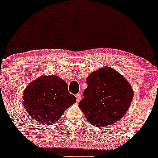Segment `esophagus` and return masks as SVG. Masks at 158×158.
I'll use <instances>...</instances> for the list:
<instances>
[{
    "label": "esophagus",
    "mask_w": 158,
    "mask_h": 158,
    "mask_svg": "<svg viewBox=\"0 0 158 158\" xmlns=\"http://www.w3.org/2000/svg\"><path fill=\"white\" fill-rule=\"evenodd\" d=\"M76 98H77V102H81V94H77V95H76Z\"/></svg>",
    "instance_id": "obj_1"
}]
</instances>
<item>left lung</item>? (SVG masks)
Instances as JSON below:
<instances>
[{
  "label": "left lung",
  "mask_w": 158,
  "mask_h": 158,
  "mask_svg": "<svg viewBox=\"0 0 158 158\" xmlns=\"http://www.w3.org/2000/svg\"><path fill=\"white\" fill-rule=\"evenodd\" d=\"M86 83L87 88L79 107L88 122L95 127H107L125 116L134 97V90L119 72L104 66L92 72Z\"/></svg>",
  "instance_id": "8db88e82"
}]
</instances>
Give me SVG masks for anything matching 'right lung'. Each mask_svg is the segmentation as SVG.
I'll return each mask as SVG.
<instances>
[{"label": "right lung", "mask_w": 158, "mask_h": 158, "mask_svg": "<svg viewBox=\"0 0 158 158\" xmlns=\"http://www.w3.org/2000/svg\"><path fill=\"white\" fill-rule=\"evenodd\" d=\"M23 106L35 121L50 125L61 118L64 111L76 102L69 93L68 84L57 75L39 77L23 93Z\"/></svg>", "instance_id": "right-lung-1"}]
</instances>
